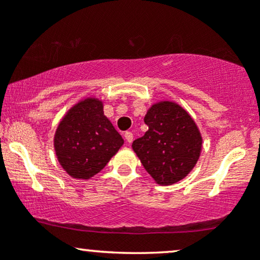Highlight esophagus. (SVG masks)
<instances>
[{
	"label": "esophagus",
	"instance_id": "1",
	"mask_svg": "<svg viewBox=\"0 0 260 260\" xmlns=\"http://www.w3.org/2000/svg\"><path fill=\"white\" fill-rule=\"evenodd\" d=\"M124 139L127 140L128 144H131V143L133 142V134L131 132H126V133H124Z\"/></svg>",
	"mask_w": 260,
	"mask_h": 260
}]
</instances>
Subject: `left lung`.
Listing matches in <instances>:
<instances>
[{"mask_svg":"<svg viewBox=\"0 0 260 260\" xmlns=\"http://www.w3.org/2000/svg\"><path fill=\"white\" fill-rule=\"evenodd\" d=\"M149 129L132 147L149 175L161 186L189 174L201 155L202 137L186 110L170 101L155 104L144 117Z\"/></svg>","mask_w":260,"mask_h":260,"instance_id":"obj_1","label":"left lung"}]
</instances>
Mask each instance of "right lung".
Instances as JSON below:
<instances>
[{
    "mask_svg": "<svg viewBox=\"0 0 260 260\" xmlns=\"http://www.w3.org/2000/svg\"><path fill=\"white\" fill-rule=\"evenodd\" d=\"M123 144L120 133L104 116L103 103L80 101L68 111L55 134L59 164L74 178L92 177Z\"/></svg>",
    "mask_w": 260,
    "mask_h": 260,
    "instance_id": "right-lung-1",
    "label": "right lung"
}]
</instances>
